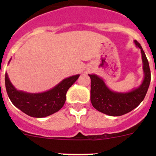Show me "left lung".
<instances>
[{
    "mask_svg": "<svg viewBox=\"0 0 156 156\" xmlns=\"http://www.w3.org/2000/svg\"><path fill=\"white\" fill-rule=\"evenodd\" d=\"M135 46L141 53L144 79L138 87L126 92L111 90L104 80L96 74H89L91 80L90 101L98 111L111 116H119L128 113L140 104L144 100L151 81L149 64L143 48L137 41H133Z\"/></svg>",
    "mask_w": 156,
    "mask_h": 156,
    "instance_id": "left-lung-1",
    "label": "left lung"
}]
</instances>
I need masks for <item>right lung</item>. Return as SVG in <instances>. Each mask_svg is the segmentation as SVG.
Wrapping results in <instances>:
<instances>
[{
  "instance_id": "1",
  "label": "right lung",
  "mask_w": 156,
  "mask_h": 156,
  "mask_svg": "<svg viewBox=\"0 0 156 156\" xmlns=\"http://www.w3.org/2000/svg\"><path fill=\"white\" fill-rule=\"evenodd\" d=\"M11 59L8 62V64ZM80 74L62 80L50 90L40 93H30L17 90L5 73V87L12 104L24 113L35 118L52 115L61 109L66 101L69 88L79 78Z\"/></svg>"
}]
</instances>
